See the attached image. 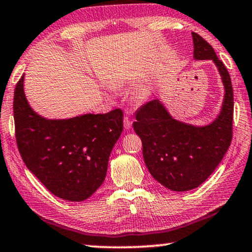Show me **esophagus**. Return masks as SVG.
I'll return each mask as SVG.
<instances>
[{
	"label": "esophagus",
	"instance_id": "1",
	"mask_svg": "<svg viewBox=\"0 0 252 252\" xmlns=\"http://www.w3.org/2000/svg\"><path fill=\"white\" fill-rule=\"evenodd\" d=\"M123 126H125L126 130H130L131 126H132V121L130 120L129 117H126L125 120H123Z\"/></svg>",
	"mask_w": 252,
	"mask_h": 252
}]
</instances>
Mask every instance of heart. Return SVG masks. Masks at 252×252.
I'll return each instance as SVG.
<instances>
[{"label":"heart","mask_w":252,"mask_h":252,"mask_svg":"<svg viewBox=\"0 0 252 252\" xmlns=\"http://www.w3.org/2000/svg\"><path fill=\"white\" fill-rule=\"evenodd\" d=\"M144 97V93H140V94L138 95V99H140V100H142Z\"/></svg>","instance_id":"1"}]
</instances>
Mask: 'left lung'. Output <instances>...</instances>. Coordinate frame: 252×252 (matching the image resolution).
Instances as JSON below:
<instances>
[{
  "label": "left lung",
  "instance_id": "1",
  "mask_svg": "<svg viewBox=\"0 0 252 252\" xmlns=\"http://www.w3.org/2000/svg\"><path fill=\"white\" fill-rule=\"evenodd\" d=\"M193 60H211L223 84V100L215 120L195 126L174 119L157 99L135 113L133 129L141 138L142 153L151 176L172 191H189L210 177L232 139L233 90L231 79L212 46L192 32Z\"/></svg>",
  "mask_w": 252,
  "mask_h": 252
}]
</instances>
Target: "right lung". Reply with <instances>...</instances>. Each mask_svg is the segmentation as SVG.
<instances>
[{"mask_svg":"<svg viewBox=\"0 0 252 252\" xmlns=\"http://www.w3.org/2000/svg\"><path fill=\"white\" fill-rule=\"evenodd\" d=\"M13 110L16 142L30 171L63 200L90 198L105 179L111 151L123 130L122 111L48 119L30 105L24 75L16 84Z\"/></svg>","mask_w":252,"mask_h":252,"instance_id":"right-lung-1","label":"right lung"}]
</instances>
